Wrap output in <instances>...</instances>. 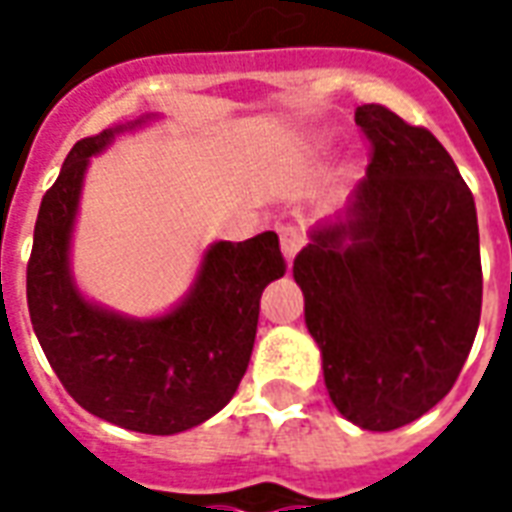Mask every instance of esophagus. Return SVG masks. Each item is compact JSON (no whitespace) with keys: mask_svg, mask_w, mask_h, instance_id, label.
<instances>
[{"mask_svg":"<svg viewBox=\"0 0 512 512\" xmlns=\"http://www.w3.org/2000/svg\"><path fill=\"white\" fill-rule=\"evenodd\" d=\"M279 241H282V252H285V260H293L299 255V249L304 246V233H301L296 224H279L277 227Z\"/></svg>","mask_w":512,"mask_h":512,"instance_id":"34e87169","label":"esophagus"}]
</instances>
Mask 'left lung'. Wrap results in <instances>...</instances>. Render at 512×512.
<instances>
[{"instance_id": "1", "label": "left lung", "mask_w": 512, "mask_h": 512, "mask_svg": "<svg viewBox=\"0 0 512 512\" xmlns=\"http://www.w3.org/2000/svg\"><path fill=\"white\" fill-rule=\"evenodd\" d=\"M367 175L343 222H323L293 260L329 397L365 430H395L447 395L483 307L477 211L428 128L381 104L356 109Z\"/></svg>"}]
</instances>
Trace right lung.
<instances>
[{
    "label": "right lung",
    "instance_id": "add662e5",
    "mask_svg": "<svg viewBox=\"0 0 512 512\" xmlns=\"http://www.w3.org/2000/svg\"><path fill=\"white\" fill-rule=\"evenodd\" d=\"M117 131L123 126L79 139L43 194L27 266L29 318L79 406L120 428L172 436L230 403L249 367L260 296L288 266L268 230L213 244L189 296L161 318L136 321L90 304L73 285L68 249L90 156Z\"/></svg>",
    "mask_w": 512,
    "mask_h": 512
}]
</instances>
